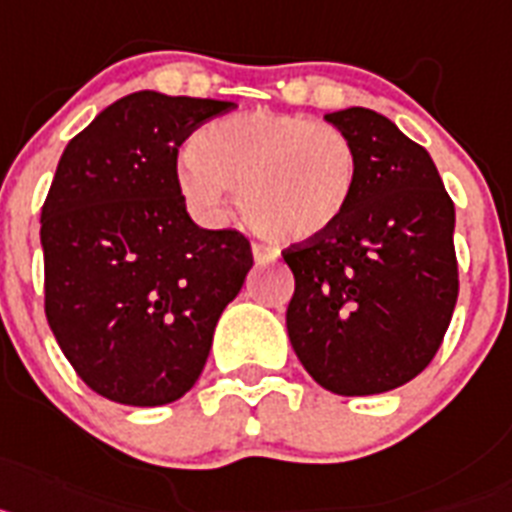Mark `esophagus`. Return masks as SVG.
<instances>
[{
    "label": "esophagus",
    "mask_w": 512,
    "mask_h": 512,
    "mask_svg": "<svg viewBox=\"0 0 512 512\" xmlns=\"http://www.w3.org/2000/svg\"><path fill=\"white\" fill-rule=\"evenodd\" d=\"M252 255H255V262H273V260H278V255H281V252L265 242H255L252 244Z\"/></svg>",
    "instance_id": "1"
}]
</instances>
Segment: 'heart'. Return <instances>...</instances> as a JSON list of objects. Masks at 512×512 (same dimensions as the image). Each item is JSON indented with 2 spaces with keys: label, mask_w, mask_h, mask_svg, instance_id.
Instances as JSON below:
<instances>
[{
  "label": "heart",
  "mask_w": 512,
  "mask_h": 512,
  "mask_svg": "<svg viewBox=\"0 0 512 512\" xmlns=\"http://www.w3.org/2000/svg\"><path fill=\"white\" fill-rule=\"evenodd\" d=\"M361 177V157L345 131L309 115L250 110L208 123L177 164L185 201L219 216L229 190L260 234L301 242L345 216Z\"/></svg>",
  "instance_id": "heart-1"
}]
</instances>
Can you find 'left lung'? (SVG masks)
Segmentation results:
<instances>
[{"label":"left lung","instance_id":"1","mask_svg":"<svg viewBox=\"0 0 512 512\" xmlns=\"http://www.w3.org/2000/svg\"><path fill=\"white\" fill-rule=\"evenodd\" d=\"M350 136L361 177L330 231L281 252L286 327L311 379L342 397L397 389L428 368L459 299L453 201L433 159L368 108L324 115Z\"/></svg>","mask_w":512,"mask_h":512}]
</instances>
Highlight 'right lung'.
<instances>
[{"instance_id":"add662e5","label":"right lung","mask_w":512,"mask_h":512,"mask_svg":"<svg viewBox=\"0 0 512 512\" xmlns=\"http://www.w3.org/2000/svg\"><path fill=\"white\" fill-rule=\"evenodd\" d=\"M234 102L133 92L64 149L41 211L46 319L79 379L131 407L180 399L252 268L237 229H201L177 151Z\"/></svg>"}]
</instances>
